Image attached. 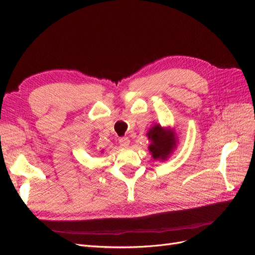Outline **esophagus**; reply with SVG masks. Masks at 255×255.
<instances>
[{
	"label": "esophagus",
	"mask_w": 255,
	"mask_h": 255,
	"mask_svg": "<svg viewBox=\"0 0 255 255\" xmlns=\"http://www.w3.org/2000/svg\"><path fill=\"white\" fill-rule=\"evenodd\" d=\"M119 143L123 148H128L129 145V138L128 137H121L119 139Z\"/></svg>",
	"instance_id": "obj_1"
}]
</instances>
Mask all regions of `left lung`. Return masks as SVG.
Masks as SVG:
<instances>
[{
  "label": "left lung",
  "instance_id": "8db88e82",
  "mask_svg": "<svg viewBox=\"0 0 255 255\" xmlns=\"http://www.w3.org/2000/svg\"><path fill=\"white\" fill-rule=\"evenodd\" d=\"M146 136L151 140L149 151L154 159L166 160L176 146V136L173 130L161 128L159 125L152 127Z\"/></svg>",
  "mask_w": 255,
  "mask_h": 255
}]
</instances>
